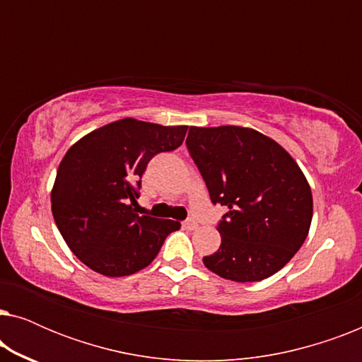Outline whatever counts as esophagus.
I'll return each mask as SVG.
<instances>
[{
  "label": "esophagus",
  "mask_w": 362,
  "mask_h": 362,
  "mask_svg": "<svg viewBox=\"0 0 362 362\" xmlns=\"http://www.w3.org/2000/svg\"><path fill=\"white\" fill-rule=\"evenodd\" d=\"M182 227H185V229H187V230H196L197 229V222L192 221V219L185 221V222H182Z\"/></svg>",
  "instance_id": "esophagus-1"
}]
</instances>
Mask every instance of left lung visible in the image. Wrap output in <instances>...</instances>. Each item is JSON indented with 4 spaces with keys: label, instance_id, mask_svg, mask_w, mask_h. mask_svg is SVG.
Segmentation results:
<instances>
[{
    "label": "left lung",
    "instance_id": "obj_1",
    "mask_svg": "<svg viewBox=\"0 0 362 362\" xmlns=\"http://www.w3.org/2000/svg\"><path fill=\"white\" fill-rule=\"evenodd\" d=\"M186 146L214 204L221 247L202 259L232 281H260L288 264L308 235L313 196L308 181L275 140L254 128L189 127Z\"/></svg>",
    "mask_w": 362,
    "mask_h": 362
}]
</instances>
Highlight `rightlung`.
<instances>
[{
	"mask_svg": "<svg viewBox=\"0 0 362 362\" xmlns=\"http://www.w3.org/2000/svg\"><path fill=\"white\" fill-rule=\"evenodd\" d=\"M186 125L122 118L74 143L51 191L52 216L69 249L105 276H127L151 264L181 224L138 216L140 177L158 153L181 146Z\"/></svg>",
	"mask_w": 362,
	"mask_h": 362,
	"instance_id": "obj_1",
	"label": "right lung"
}]
</instances>
